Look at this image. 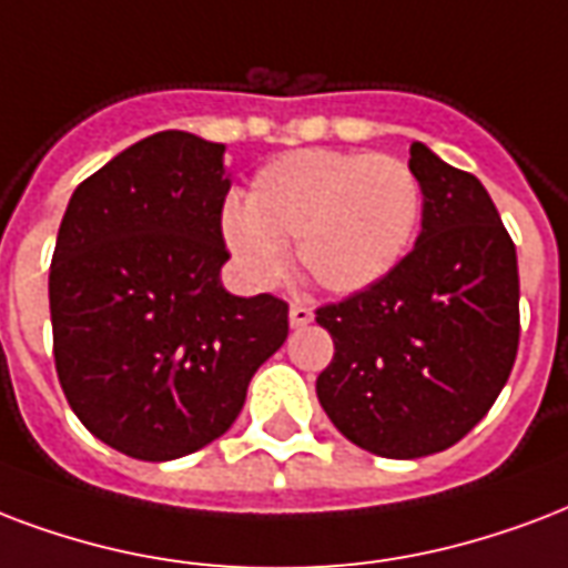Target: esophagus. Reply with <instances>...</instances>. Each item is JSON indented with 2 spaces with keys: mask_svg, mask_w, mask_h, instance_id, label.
<instances>
[{
  "mask_svg": "<svg viewBox=\"0 0 568 568\" xmlns=\"http://www.w3.org/2000/svg\"><path fill=\"white\" fill-rule=\"evenodd\" d=\"M313 318L315 315L310 306H303V303H292V310H288V324H292L294 331H297V327H306V324L313 322Z\"/></svg>",
  "mask_w": 568,
  "mask_h": 568,
  "instance_id": "obj_1",
  "label": "esophagus"
}]
</instances>
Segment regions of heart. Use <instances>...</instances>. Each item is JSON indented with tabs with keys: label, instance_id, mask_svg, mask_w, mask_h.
Returning <instances> with one entry per match:
<instances>
[{
	"label": "heart",
	"instance_id": "1",
	"mask_svg": "<svg viewBox=\"0 0 568 568\" xmlns=\"http://www.w3.org/2000/svg\"><path fill=\"white\" fill-rule=\"evenodd\" d=\"M419 216L423 190L405 160L306 149L258 169L244 207H226L220 232L250 283H276L294 244L315 288L357 294L405 262Z\"/></svg>",
	"mask_w": 568,
	"mask_h": 568
}]
</instances>
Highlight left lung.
I'll use <instances>...</instances> for the list:
<instances>
[{
  "label": "left lung",
  "mask_w": 568,
  "mask_h": 568,
  "mask_svg": "<svg viewBox=\"0 0 568 568\" xmlns=\"http://www.w3.org/2000/svg\"><path fill=\"white\" fill-rule=\"evenodd\" d=\"M423 232L387 280L315 322L333 336L315 381L345 438L384 458H419L465 438L500 396L518 352V258L488 190L410 145Z\"/></svg>",
  "instance_id": "left-lung-1"
}]
</instances>
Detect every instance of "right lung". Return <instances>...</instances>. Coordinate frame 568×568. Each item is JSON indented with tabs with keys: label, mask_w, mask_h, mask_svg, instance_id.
<instances>
[{
	"label": "right lung",
	"mask_w": 568,
	"mask_h": 568,
	"mask_svg": "<svg viewBox=\"0 0 568 568\" xmlns=\"http://www.w3.org/2000/svg\"><path fill=\"white\" fill-rule=\"evenodd\" d=\"M226 145L163 130L73 190L50 265L55 372L94 438L172 462L226 435L288 336L274 294L223 288Z\"/></svg>",
	"instance_id": "obj_1"
}]
</instances>
